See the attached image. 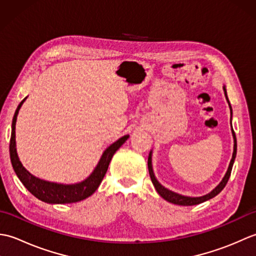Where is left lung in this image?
<instances>
[{
	"instance_id": "1",
	"label": "left lung",
	"mask_w": 256,
	"mask_h": 256,
	"mask_svg": "<svg viewBox=\"0 0 256 256\" xmlns=\"http://www.w3.org/2000/svg\"><path fill=\"white\" fill-rule=\"evenodd\" d=\"M224 94L226 96V100L229 102V99H228V96H226V90L224 86ZM230 104V102H229ZM230 110H231V114H232V108H231V104H230ZM232 133H233V138H234V150H233V155H232V160L230 162V165L229 168H228V172L226 174V176L222 179V182L216 186L212 192L208 194H204L202 197H186V196H182V194H178L176 192H172L170 190H168L167 188H165L164 186H162V184L157 182V179L154 176V172H153V168H152V154L150 153L148 155V172H150V176L152 179V182H153L155 189L157 190V192L160 194V197L164 198L165 200H167L168 202H172V204H179V206H194V204H199L201 202H204V201L209 200L211 198L216 197V194L219 192H221V190L226 187V184L229 180V178L231 176V170H232V166H233V162H234L236 160V133L234 131L232 130Z\"/></svg>"
}]
</instances>
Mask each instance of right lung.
<instances>
[{
    "instance_id": "add662e5",
    "label": "right lung",
    "mask_w": 256,
    "mask_h": 256,
    "mask_svg": "<svg viewBox=\"0 0 256 256\" xmlns=\"http://www.w3.org/2000/svg\"><path fill=\"white\" fill-rule=\"evenodd\" d=\"M23 102L24 100L20 103L15 111L12 122V133H10V162H12L14 172L16 175H18L22 184H24L26 189L28 190L32 196H35L37 199L44 201V202L47 204H72L88 198L89 196L94 194L98 189V187H99V184H101L102 179L104 177L108 170V164H110L112 156L124 144L125 140L128 138V135H125V136L118 138L116 143L108 146L104 150V153H103L99 164L96 167L94 172H92L82 182L74 184H60L42 180V179H38L30 175V174L25 170L18 160V153H16L15 124L18 110Z\"/></svg>"
}]
</instances>
